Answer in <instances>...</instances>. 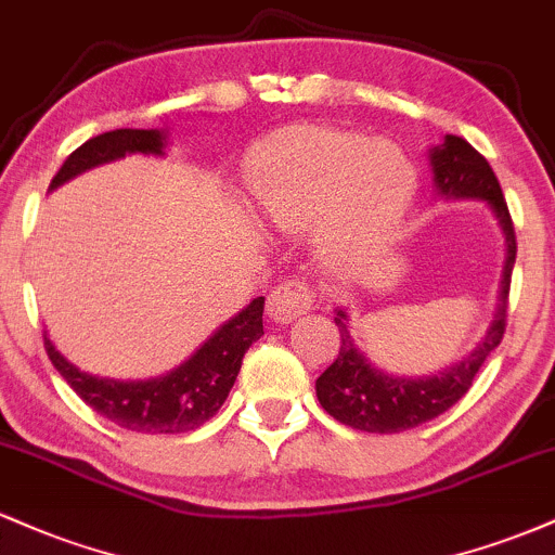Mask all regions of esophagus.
Masks as SVG:
<instances>
[{"label": "esophagus", "mask_w": 555, "mask_h": 555, "mask_svg": "<svg viewBox=\"0 0 555 555\" xmlns=\"http://www.w3.org/2000/svg\"><path fill=\"white\" fill-rule=\"evenodd\" d=\"M315 305V289L305 279H286L273 286L269 295V315L276 323H292L295 318L310 313Z\"/></svg>", "instance_id": "34e87169"}]
</instances>
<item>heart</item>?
<instances>
[{
    "label": "heart",
    "instance_id": "b5f03b06",
    "mask_svg": "<svg viewBox=\"0 0 555 555\" xmlns=\"http://www.w3.org/2000/svg\"><path fill=\"white\" fill-rule=\"evenodd\" d=\"M247 193L266 227L297 234L318 221L323 250L349 260L391 237L415 195V175L388 143L352 132L297 130L256 151Z\"/></svg>",
    "mask_w": 555,
    "mask_h": 555
}]
</instances>
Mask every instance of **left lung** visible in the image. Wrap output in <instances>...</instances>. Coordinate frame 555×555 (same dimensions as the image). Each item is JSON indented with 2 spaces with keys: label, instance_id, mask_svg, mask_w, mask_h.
<instances>
[{
  "label": "left lung",
  "instance_id": "left-lung-1",
  "mask_svg": "<svg viewBox=\"0 0 555 555\" xmlns=\"http://www.w3.org/2000/svg\"><path fill=\"white\" fill-rule=\"evenodd\" d=\"M430 164L438 195L449 197V201H462V197L486 201L499 219L503 237H506L499 313L490 323L486 339L477 344L462 362L446 367L438 375L399 378V375H388L371 365V360L360 352L349 334L347 313L336 310L334 321L341 334L339 354L315 380V393L331 417L354 430L399 433L443 415L469 391L477 371L499 347L503 331H506L508 286H512L514 260H517V234H514V221L508 214L506 197L501 193L499 177L490 169L486 156L477 154L467 140L456 135H446L443 145L430 149Z\"/></svg>",
  "mask_w": 555,
  "mask_h": 555
}]
</instances>
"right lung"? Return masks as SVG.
Instances as JSON below:
<instances>
[{
	"mask_svg": "<svg viewBox=\"0 0 555 555\" xmlns=\"http://www.w3.org/2000/svg\"><path fill=\"white\" fill-rule=\"evenodd\" d=\"M167 135L162 130H112L75 149L56 171L49 188H60L82 171L109 164L125 154L164 156ZM263 297L227 321L190 360L167 375L149 380H114L82 373L43 334L49 360L73 391L119 428L135 433H188L201 428L221 410L253 341L263 336Z\"/></svg>",
	"mask_w": 555,
	"mask_h": 555,
	"instance_id": "add662e5",
	"label": "right lung"
}]
</instances>
